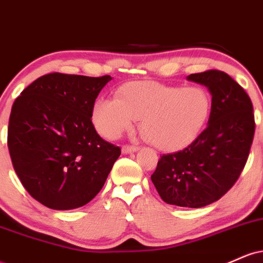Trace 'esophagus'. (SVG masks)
Listing matches in <instances>:
<instances>
[{"instance_id": "esophagus-1", "label": "esophagus", "mask_w": 263, "mask_h": 263, "mask_svg": "<svg viewBox=\"0 0 263 263\" xmlns=\"http://www.w3.org/2000/svg\"><path fill=\"white\" fill-rule=\"evenodd\" d=\"M136 151H138V147L137 146H128V144H126V146L122 147V152L123 153H132V152H136Z\"/></svg>"}]
</instances>
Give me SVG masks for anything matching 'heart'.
I'll return each mask as SVG.
<instances>
[{"mask_svg":"<svg viewBox=\"0 0 263 263\" xmlns=\"http://www.w3.org/2000/svg\"><path fill=\"white\" fill-rule=\"evenodd\" d=\"M211 112V98L199 86H171L135 81L120 87L116 98L100 99L92 122L106 138L120 137L141 120V129L153 146L176 151L192 143Z\"/></svg>","mask_w":263,"mask_h":263,"instance_id":"b5f03b06","label":"heart"}]
</instances>
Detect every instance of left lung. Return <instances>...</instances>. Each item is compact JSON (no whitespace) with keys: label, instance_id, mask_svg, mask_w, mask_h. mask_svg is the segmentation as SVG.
Masks as SVG:
<instances>
[{"label":"left lung","instance_id":"8db88e82","mask_svg":"<svg viewBox=\"0 0 263 263\" xmlns=\"http://www.w3.org/2000/svg\"><path fill=\"white\" fill-rule=\"evenodd\" d=\"M186 79L209 89L208 126L188 147L163 155L151 179L167 204L203 208L219 200L240 177L255 135V116L250 96L224 71L206 70Z\"/></svg>","mask_w":263,"mask_h":263}]
</instances>
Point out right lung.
I'll use <instances>...</instances> for the list:
<instances>
[{
	"mask_svg": "<svg viewBox=\"0 0 263 263\" xmlns=\"http://www.w3.org/2000/svg\"><path fill=\"white\" fill-rule=\"evenodd\" d=\"M111 79L47 74L13 102L7 137L12 164L27 192L47 208L89 203L121 155L91 121L96 98Z\"/></svg>",
	"mask_w": 263,
	"mask_h": 263,
	"instance_id": "right-lung-1",
	"label": "right lung"
}]
</instances>
